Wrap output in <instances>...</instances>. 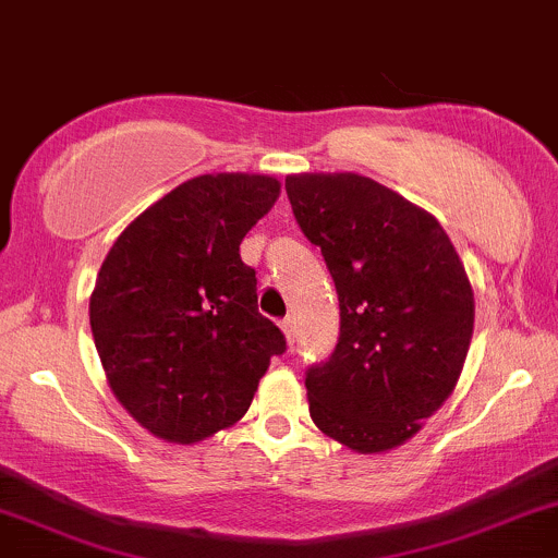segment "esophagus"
<instances>
[{
    "instance_id": "esophagus-1",
    "label": "esophagus",
    "mask_w": 558,
    "mask_h": 558,
    "mask_svg": "<svg viewBox=\"0 0 558 558\" xmlns=\"http://www.w3.org/2000/svg\"><path fill=\"white\" fill-rule=\"evenodd\" d=\"M279 327L281 332H284L287 343H295V319H292V316H284V319L279 322Z\"/></svg>"
}]
</instances>
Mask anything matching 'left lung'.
Wrapping results in <instances>:
<instances>
[{"instance_id":"obj_1","label":"left lung","mask_w":558,"mask_h":558,"mask_svg":"<svg viewBox=\"0 0 558 558\" xmlns=\"http://www.w3.org/2000/svg\"><path fill=\"white\" fill-rule=\"evenodd\" d=\"M298 226L322 250L340 338L305 373L311 421L353 452L404 445L452 393L473 290L439 220L356 172L287 175Z\"/></svg>"}]
</instances>
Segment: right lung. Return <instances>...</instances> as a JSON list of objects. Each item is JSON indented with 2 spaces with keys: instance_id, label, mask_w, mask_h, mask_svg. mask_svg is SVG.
Listing matches in <instances>:
<instances>
[{
  "instance_id": "1",
  "label": "right lung",
  "mask_w": 558,
  "mask_h": 558,
  "mask_svg": "<svg viewBox=\"0 0 558 558\" xmlns=\"http://www.w3.org/2000/svg\"><path fill=\"white\" fill-rule=\"evenodd\" d=\"M279 189L247 172L191 178L143 209L100 266L95 349L113 397L159 439L194 445L229 428L287 349L239 255Z\"/></svg>"
}]
</instances>
